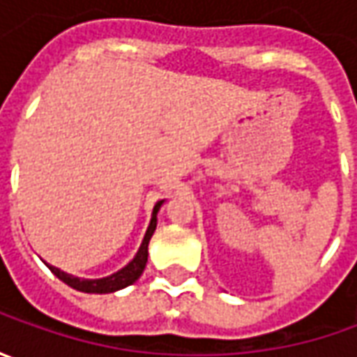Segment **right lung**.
<instances>
[{"instance_id":"1","label":"right lung","mask_w":357,"mask_h":357,"mask_svg":"<svg viewBox=\"0 0 357 357\" xmlns=\"http://www.w3.org/2000/svg\"><path fill=\"white\" fill-rule=\"evenodd\" d=\"M162 202H165V200H158L157 204H155L153 216H151V222H149V228H146V232H144V238L143 242H141L137 254H135V258L130 260L127 266H123L121 270H117L115 274L105 276V278H95V280H91V278H77L73 274H67V272H63L59 268L51 266V264H47L49 270H51L59 280L65 282L67 286L75 288L79 292H87V294H111V292H117V290L127 288L132 282H137L141 278L144 266H146V258H149V240L155 234V228H157V213L160 211Z\"/></svg>"}]
</instances>
